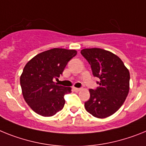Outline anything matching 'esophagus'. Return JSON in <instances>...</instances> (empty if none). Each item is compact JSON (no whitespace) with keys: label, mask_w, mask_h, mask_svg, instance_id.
<instances>
[{"label":"esophagus","mask_w":146,"mask_h":146,"mask_svg":"<svg viewBox=\"0 0 146 146\" xmlns=\"http://www.w3.org/2000/svg\"><path fill=\"white\" fill-rule=\"evenodd\" d=\"M73 91H75V92H78V91L81 90V88H76V87H73Z\"/></svg>","instance_id":"34e87169"}]
</instances>
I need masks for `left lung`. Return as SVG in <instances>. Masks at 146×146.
<instances>
[{"mask_svg":"<svg viewBox=\"0 0 146 146\" xmlns=\"http://www.w3.org/2000/svg\"><path fill=\"white\" fill-rule=\"evenodd\" d=\"M81 54L91 65L92 74L100 82L96 90H90V98L84 103L89 113L105 118L115 113L123 104L129 91L130 74L123 61L104 49L85 48Z\"/></svg>","mask_w":146,"mask_h":146,"instance_id":"left-lung-1","label":"left lung"}]
</instances>
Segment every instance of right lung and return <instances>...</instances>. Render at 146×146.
I'll list each match as a JSON object with an SVG mask.
<instances>
[{"label": "right lung", "mask_w": 146, "mask_h": 146, "mask_svg": "<svg viewBox=\"0 0 146 146\" xmlns=\"http://www.w3.org/2000/svg\"><path fill=\"white\" fill-rule=\"evenodd\" d=\"M76 54V50L53 48L36 55L24 67L20 76L23 96L38 115L50 117L63 109L64 96L71 92V87L57 85L54 81Z\"/></svg>", "instance_id": "add662e5"}]
</instances>
